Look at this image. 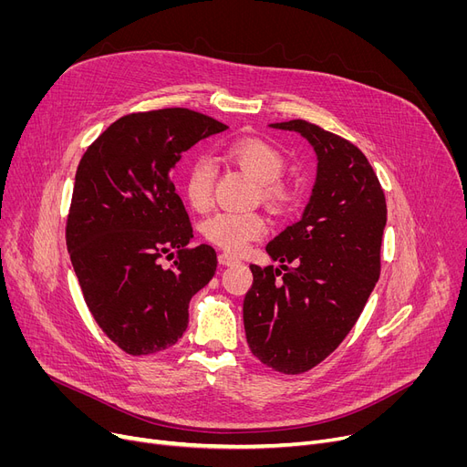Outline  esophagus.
Listing matches in <instances>:
<instances>
[{"label": "esophagus", "instance_id": "1", "mask_svg": "<svg viewBox=\"0 0 467 467\" xmlns=\"http://www.w3.org/2000/svg\"><path fill=\"white\" fill-rule=\"evenodd\" d=\"M217 261H219V265H225V266H229V265H238V263H240L238 257H234V255H231V254H225V252L219 254Z\"/></svg>", "mask_w": 467, "mask_h": 467}]
</instances>
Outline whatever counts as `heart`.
Wrapping results in <instances>:
<instances>
[{
	"mask_svg": "<svg viewBox=\"0 0 467 467\" xmlns=\"http://www.w3.org/2000/svg\"><path fill=\"white\" fill-rule=\"evenodd\" d=\"M223 155L259 182L263 201L275 208H285L291 189L280 180L285 170V155L280 147L263 138H238L223 147ZM213 168L206 159L194 161L185 174V196L194 210L212 204ZM266 231V221L259 212H217L202 223L204 238L213 246L240 254Z\"/></svg>",
	"mask_w": 467,
	"mask_h": 467,
	"instance_id": "obj_1",
	"label": "heart"
}]
</instances>
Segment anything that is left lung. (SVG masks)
Instances as JSON below:
<instances>
[{"mask_svg":"<svg viewBox=\"0 0 467 467\" xmlns=\"http://www.w3.org/2000/svg\"><path fill=\"white\" fill-rule=\"evenodd\" d=\"M271 127L299 132L314 147L317 171L303 217L266 244L282 265H250L244 329L261 363L299 375L345 340L379 282L386 199L373 166L348 140L303 119Z\"/></svg>","mask_w":467,"mask_h":467,"instance_id":"1","label":"left lung"}]
</instances>
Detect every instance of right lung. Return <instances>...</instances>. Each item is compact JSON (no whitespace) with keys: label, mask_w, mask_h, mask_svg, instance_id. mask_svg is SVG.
Instances as JSON below:
<instances>
[{"label":"right lung","mask_w":467,"mask_h":467,"mask_svg":"<svg viewBox=\"0 0 467 467\" xmlns=\"http://www.w3.org/2000/svg\"><path fill=\"white\" fill-rule=\"evenodd\" d=\"M227 125L185 108L117 119L85 151L73 185L66 246L96 324L130 356L182 338L189 301L215 275L170 178L182 153ZM176 256L171 267L160 259Z\"/></svg>","instance_id":"1"}]
</instances>
